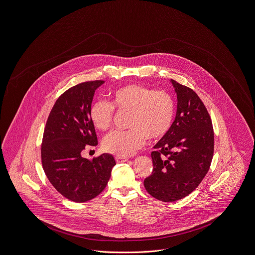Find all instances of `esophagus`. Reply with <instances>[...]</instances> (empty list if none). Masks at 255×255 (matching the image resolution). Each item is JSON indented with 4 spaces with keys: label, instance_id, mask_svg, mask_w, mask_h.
<instances>
[{
    "label": "esophagus",
    "instance_id": "34e87169",
    "mask_svg": "<svg viewBox=\"0 0 255 255\" xmlns=\"http://www.w3.org/2000/svg\"><path fill=\"white\" fill-rule=\"evenodd\" d=\"M115 160L116 162H125L128 160V157H125V156H115Z\"/></svg>",
    "mask_w": 255,
    "mask_h": 255
}]
</instances>
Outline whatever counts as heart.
<instances>
[{
	"mask_svg": "<svg viewBox=\"0 0 255 255\" xmlns=\"http://www.w3.org/2000/svg\"><path fill=\"white\" fill-rule=\"evenodd\" d=\"M114 109L130 113L128 131H114L103 141L105 150L117 156H130L144 144L145 139L163 137L172 125L175 105L171 95L162 90L141 85L121 87L112 94L111 103L95 102L90 110L94 126L107 131L113 125Z\"/></svg>",
	"mask_w": 255,
	"mask_h": 255,
	"instance_id": "heart-1",
	"label": "heart"
}]
</instances>
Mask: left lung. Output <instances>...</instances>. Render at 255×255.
Returning <instances> with one entry per match:
<instances>
[{"mask_svg": "<svg viewBox=\"0 0 255 255\" xmlns=\"http://www.w3.org/2000/svg\"><path fill=\"white\" fill-rule=\"evenodd\" d=\"M177 113L169 131L153 146V169L143 181L147 193L170 202L190 195L207 174L214 151L212 121L194 90L171 79Z\"/></svg>", "mask_w": 255, "mask_h": 255, "instance_id": "8db88e82", "label": "left lung"}]
</instances>
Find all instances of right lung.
<instances>
[{
  "label": "right lung",
  "mask_w": 255,
  "mask_h": 255,
  "mask_svg": "<svg viewBox=\"0 0 255 255\" xmlns=\"http://www.w3.org/2000/svg\"><path fill=\"white\" fill-rule=\"evenodd\" d=\"M103 80L87 81L65 91L48 117L41 145L45 174L57 192L75 202H86L99 196L112 175L115 160L104 153L93 159L81 153L97 145L90 110L95 91Z\"/></svg>",
  "instance_id": "obj_1"
}]
</instances>
